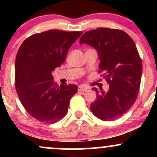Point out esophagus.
Returning a JSON list of instances; mask_svg holds the SVG:
<instances>
[{
  "label": "esophagus",
  "mask_w": 157,
  "mask_h": 157,
  "mask_svg": "<svg viewBox=\"0 0 157 157\" xmlns=\"http://www.w3.org/2000/svg\"><path fill=\"white\" fill-rule=\"evenodd\" d=\"M89 88L86 87V86H82V85H80V86H79V87H78L79 91H88V90H89Z\"/></svg>",
  "instance_id": "1"
}]
</instances>
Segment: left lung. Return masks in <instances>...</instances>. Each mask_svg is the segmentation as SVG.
I'll return each mask as SVG.
<instances>
[{
    "mask_svg": "<svg viewBox=\"0 0 157 157\" xmlns=\"http://www.w3.org/2000/svg\"><path fill=\"white\" fill-rule=\"evenodd\" d=\"M80 44L96 49L99 72L109 85L106 92L93 88L97 96L91 111L103 121L120 118L134 103L141 82L142 64L134 40L122 30L99 28L82 35Z\"/></svg>",
    "mask_w": 157,
    "mask_h": 157,
    "instance_id": "obj_1",
    "label": "left lung"
}]
</instances>
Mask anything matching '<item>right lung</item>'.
I'll list each match as a JSON object with an SVG mask.
<instances>
[{"instance_id":"add662e5","label":"right lung","mask_w":157,"mask_h":157,"mask_svg":"<svg viewBox=\"0 0 157 157\" xmlns=\"http://www.w3.org/2000/svg\"><path fill=\"white\" fill-rule=\"evenodd\" d=\"M82 34L48 30L21 44L15 59V88L23 107L36 120L52 124L66 116L77 86H59L52 72L66 61L68 49Z\"/></svg>"}]
</instances>
